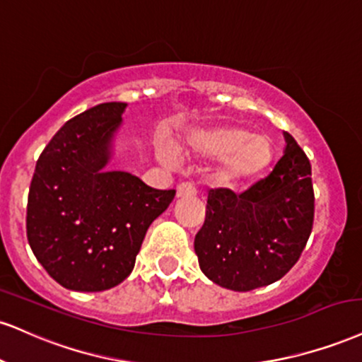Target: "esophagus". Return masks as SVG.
<instances>
[{"label": "esophagus", "instance_id": "34e87169", "mask_svg": "<svg viewBox=\"0 0 362 362\" xmlns=\"http://www.w3.org/2000/svg\"><path fill=\"white\" fill-rule=\"evenodd\" d=\"M195 195V187L192 184H180L177 187V197L184 199V197H194Z\"/></svg>", "mask_w": 362, "mask_h": 362}]
</instances>
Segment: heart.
I'll return each instance as SVG.
<instances>
[{
	"label": "heart",
	"instance_id": "1",
	"mask_svg": "<svg viewBox=\"0 0 362 362\" xmlns=\"http://www.w3.org/2000/svg\"><path fill=\"white\" fill-rule=\"evenodd\" d=\"M180 156H199L219 160L216 180L229 189H245L258 182L272 167L275 146L267 134H250L236 124L192 128L173 143H160L156 156L160 162L172 165Z\"/></svg>",
	"mask_w": 362,
	"mask_h": 362
}]
</instances>
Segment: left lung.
<instances>
[{
	"instance_id": "left-lung-1",
	"label": "left lung",
	"mask_w": 362,
	"mask_h": 362,
	"mask_svg": "<svg viewBox=\"0 0 362 362\" xmlns=\"http://www.w3.org/2000/svg\"><path fill=\"white\" fill-rule=\"evenodd\" d=\"M283 156L267 178L236 195L211 189L206 221L195 234L199 267L223 288L272 285L297 263L313 224L312 167L288 133Z\"/></svg>"
}]
</instances>
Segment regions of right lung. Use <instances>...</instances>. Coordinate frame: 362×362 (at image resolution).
<instances>
[{"label": "right lung", "instance_id": "right-lung-1", "mask_svg": "<svg viewBox=\"0 0 362 362\" xmlns=\"http://www.w3.org/2000/svg\"><path fill=\"white\" fill-rule=\"evenodd\" d=\"M126 103H103L67 121L42 151L27 206L35 258L64 288L103 291L133 272L150 224L175 190L107 168Z\"/></svg>", "mask_w": 362, "mask_h": 362}]
</instances>
